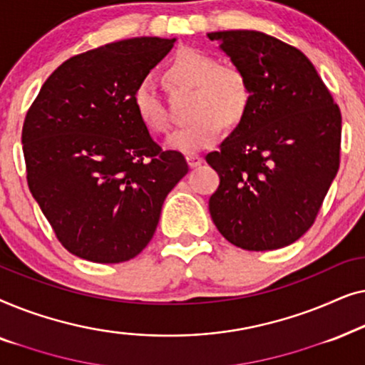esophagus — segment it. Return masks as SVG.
Instances as JSON below:
<instances>
[{
	"label": "esophagus",
	"instance_id": "esophagus-1",
	"mask_svg": "<svg viewBox=\"0 0 365 365\" xmlns=\"http://www.w3.org/2000/svg\"><path fill=\"white\" fill-rule=\"evenodd\" d=\"M186 161H187V164L191 168H196V166H199V164L202 163V158L197 156L196 153H187L186 154Z\"/></svg>",
	"mask_w": 365,
	"mask_h": 365
}]
</instances>
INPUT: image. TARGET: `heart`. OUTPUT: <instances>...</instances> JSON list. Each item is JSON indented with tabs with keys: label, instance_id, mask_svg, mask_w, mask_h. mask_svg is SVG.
<instances>
[{
	"label": "heart",
	"instance_id": "obj_1",
	"mask_svg": "<svg viewBox=\"0 0 365 365\" xmlns=\"http://www.w3.org/2000/svg\"><path fill=\"white\" fill-rule=\"evenodd\" d=\"M166 78L173 84L194 88L189 109V116L194 119L168 139V146L176 151L192 153L214 146L224 134V126L241 124L251 106V83L242 69L219 64L216 56L201 49L184 48L174 54L166 68ZM133 108L149 133L166 134L171 129L166 104L151 83L138 84Z\"/></svg>",
	"mask_w": 365,
	"mask_h": 365
}]
</instances>
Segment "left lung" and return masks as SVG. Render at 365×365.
<instances>
[{
  "mask_svg": "<svg viewBox=\"0 0 365 365\" xmlns=\"http://www.w3.org/2000/svg\"><path fill=\"white\" fill-rule=\"evenodd\" d=\"M252 89L242 123L206 161L219 174L209 197L217 231L246 251L296 242L316 221L341 164V109L297 48L259 31L207 34Z\"/></svg>",
  "mask_w": 365,
  "mask_h": 365,
  "instance_id": "obj_1",
  "label": "left lung"
}]
</instances>
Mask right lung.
I'll use <instances>...</instances> for the list:
<instances>
[{
	"mask_svg": "<svg viewBox=\"0 0 365 365\" xmlns=\"http://www.w3.org/2000/svg\"><path fill=\"white\" fill-rule=\"evenodd\" d=\"M174 39L131 38L69 58L44 81L21 143L28 187L58 241L99 264L136 257L189 171L139 121L133 93Z\"/></svg>",
	"mask_w": 365,
	"mask_h": 365,
	"instance_id": "add662e5",
	"label": "right lung"
}]
</instances>
